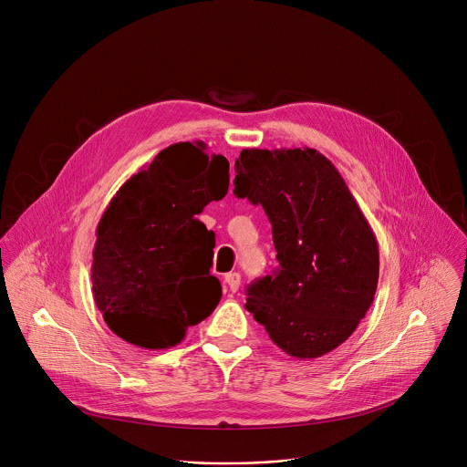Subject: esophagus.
Wrapping results in <instances>:
<instances>
[{
  "label": "esophagus",
  "mask_w": 467,
  "mask_h": 467,
  "mask_svg": "<svg viewBox=\"0 0 467 467\" xmlns=\"http://www.w3.org/2000/svg\"><path fill=\"white\" fill-rule=\"evenodd\" d=\"M223 285L229 288V292H236L240 286V274H227L223 279Z\"/></svg>",
  "instance_id": "obj_1"
}]
</instances>
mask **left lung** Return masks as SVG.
Wrapping results in <instances>:
<instances>
[{"instance_id": "8db88e82", "label": "left lung", "mask_w": 467, "mask_h": 467, "mask_svg": "<svg viewBox=\"0 0 467 467\" xmlns=\"http://www.w3.org/2000/svg\"><path fill=\"white\" fill-rule=\"evenodd\" d=\"M234 195L262 205L279 268L247 288L245 308L286 355L317 358L369 310L379 245L340 171L310 148L242 150Z\"/></svg>"}]
</instances>
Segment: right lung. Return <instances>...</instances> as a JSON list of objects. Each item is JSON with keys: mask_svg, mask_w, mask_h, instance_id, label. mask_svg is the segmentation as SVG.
I'll use <instances>...</instances> for the list:
<instances>
[{"mask_svg": "<svg viewBox=\"0 0 467 467\" xmlns=\"http://www.w3.org/2000/svg\"><path fill=\"white\" fill-rule=\"evenodd\" d=\"M177 142L130 175L105 209L92 260V294L105 323L144 349L181 344L213 314L222 285L211 275L216 238L199 222L229 190V161Z\"/></svg>", "mask_w": 467, "mask_h": 467, "instance_id": "right-lung-1", "label": "right lung"}]
</instances>
